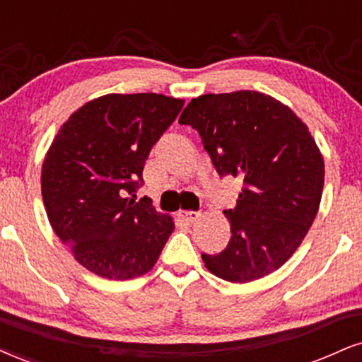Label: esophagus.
I'll list each match as a JSON object with an SVG mask.
<instances>
[{
  "mask_svg": "<svg viewBox=\"0 0 362 362\" xmlns=\"http://www.w3.org/2000/svg\"><path fill=\"white\" fill-rule=\"evenodd\" d=\"M177 216H180L181 220L186 223H194L202 215L196 211H186V209H180V211H177Z\"/></svg>",
  "mask_w": 362,
  "mask_h": 362,
  "instance_id": "1",
  "label": "esophagus"
}]
</instances>
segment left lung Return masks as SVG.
Segmentation results:
<instances>
[{"mask_svg": "<svg viewBox=\"0 0 362 362\" xmlns=\"http://www.w3.org/2000/svg\"><path fill=\"white\" fill-rule=\"evenodd\" d=\"M180 124L199 132L220 176L243 182L236 206L223 211L228 247L220 255L203 253L204 267L233 284L279 270L300 247L322 198L324 158L309 127L288 105L257 90L191 99Z\"/></svg>", "mask_w": 362, "mask_h": 362, "instance_id": "obj_1", "label": "left lung"}]
</instances>
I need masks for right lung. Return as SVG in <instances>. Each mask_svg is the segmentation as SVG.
Returning a JSON list of instances; mask_svg holds the SVG:
<instances>
[{
	"label": "right lung",
	"instance_id": "1",
	"mask_svg": "<svg viewBox=\"0 0 362 362\" xmlns=\"http://www.w3.org/2000/svg\"><path fill=\"white\" fill-rule=\"evenodd\" d=\"M182 105L163 93H107L75 110L53 137L42 166L43 204L58 238L92 274L131 280L158 262L173 218L130 196Z\"/></svg>",
	"mask_w": 362,
	"mask_h": 362
}]
</instances>
